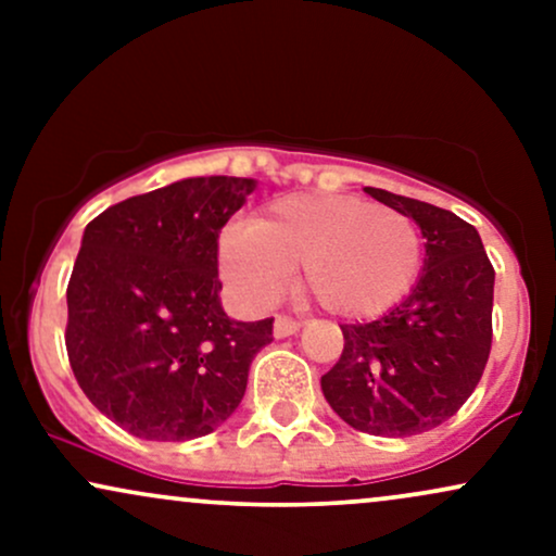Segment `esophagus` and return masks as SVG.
Masks as SVG:
<instances>
[{
    "instance_id": "obj_1",
    "label": "esophagus",
    "mask_w": 556,
    "mask_h": 556,
    "mask_svg": "<svg viewBox=\"0 0 556 556\" xmlns=\"http://www.w3.org/2000/svg\"><path fill=\"white\" fill-rule=\"evenodd\" d=\"M298 329H300V321H295V318H290V316L274 318V337H277V340H285V337L298 334Z\"/></svg>"
}]
</instances>
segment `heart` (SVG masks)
Wrapping results in <instances>:
<instances>
[{
	"label": "heart",
	"mask_w": 556,
	"mask_h": 556,
	"mask_svg": "<svg viewBox=\"0 0 556 556\" xmlns=\"http://www.w3.org/2000/svg\"><path fill=\"white\" fill-rule=\"evenodd\" d=\"M420 264L416 222L355 195H282L253 227H227L219 238L222 274L251 308L271 305L303 266V290L324 311L374 318L413 290Z\"/></svg>",
	"instance_id": "heart-1"
}]
</instances>
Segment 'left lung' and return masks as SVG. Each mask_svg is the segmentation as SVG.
<instances>
[{
    "mask_svg": "<svg viewBox=\"0 0 556 556\" xmlns=\"http://www.w3.org/2000/svg\"><path fill=\"white\" fill-rule=\"evenodd\" d=\"M368 195L416 219L424 274L410 295L368 324H342L344 348L321 376L331 410L374 437H413L455 416L491 353L494 266L460 216L381 188Z\"/></svg>",
    "mask_w": 556,
    "mask_h": 556,
    "instance_id": "obj_1",
    "label": "left lung"
}]
</instances>
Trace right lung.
Masks as SVG:
<instances>
[{
    "label": "right lung",
    "mask_w": 556,
    "mask_h": 556,
    "mask_svg": "<svg viewBox=\"0 0 556 556\" xmlns=\"http://www.w3.org/2000/svg\"><path fill=\"white\" fill-rule=\"evenodd\" d=\"M251 177H188L86 227L67 285V358L86 397L127 433L188 442L238 410L274 318L235 321L219 300V232Z\"/></svg>",
    "instance_id": "add662e5"
}]
</instances>
